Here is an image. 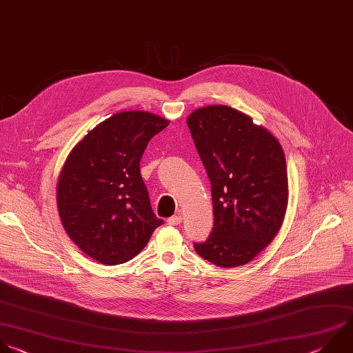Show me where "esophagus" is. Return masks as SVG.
I'll use <instances>...</instances> for the list:
<instances>
[{"mask_svg":"<svg viewBox=\"0 0 353 353\" xmlns=\"http://www.w3.org/2000/svg\"><path fill=\"white\" fill-rule=\"evenodd\" d=\"M181 223V216L180 214H176V216H172L168 219V224L169 225H179Z\"/></svg>","mask_w":353,"mask_h":353,"instance_id":"obj_1","label":"esophagus"}]
</instances>
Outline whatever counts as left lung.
I'll return each instance as SVG.
<instances>
[{
  "instance_id": "obj_1",
  "label": "left lung",
  "mask_w": 353,
  "mask_h": 353,
  "mask_svg": "<svg viewBox=\"0 0 353 353\" xmlns=\"http://www.w3.org/2000/svg\"><path fill=\"white\" fill-rule=\"evenodd\" d=\"M210 181L213 228L196 254L219 268L251 262L277 236L288 203V177L277 139L225 105L187 117Z\"/></svg>"
}]
</instances>
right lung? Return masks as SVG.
Returning a JSON list of instances; mask_svg holds the SVG:
<instances>
[{
  "instance_id": "obj_1",
  "label": "right lung",
  "mask_w": 353,
  "mask_h": 353,
  "mask_svg": "<svg viewBox=\"0 0 353 353\" xmlns=\"http://www.w3.org/2000/svg\"><path fill=\"white\" fill-rule=\"evenodd\" d=\"M169 125L150 112L114 113L69 154L57 185L69 239L103 265L133 259L163 224L152 212L140 173L148 141Z\"/></svg>"
}]
</instances>
